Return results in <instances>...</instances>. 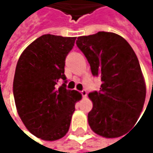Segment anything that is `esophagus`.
Returning <instances> with one entry per match:
<instances>
[{"mask_svg": "<svg viewBox=\"0 0 153 153\" xmlns=\"http://www.w3.org/2000/svg\"><path fill=\"white\" fill-rule=\"evenodd\" d=\"M81 93H82V98H86V97H87V91H86L85 90H82V91H81Z\"/></svg>", "mask_w": 153, "mask_h": 153, "instance_id": "obj_1", "label": "esophagus"}]
</instances>
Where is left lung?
<instances>
[{
    "mask_svg": "<svg viewBox=\"0 0 153 153\" xmlns=\"http://www.w3.org/2000/svg\"><path fill=\"white\" fill-rule=\"evenodd\" d=\"M102 83L89 93L93 103L88 113L91 129L105 138L124 135L137 123L143 111L146 85L136 54L128 42L113 32L99 31L76 41Z\"/></svg>",
    "mask_w": 153,
    "mask_h": 153,
    "instance_id": "1",
    "label": "left lung"
}]
</instances>
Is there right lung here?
<instances>
[{
    "label": "right lung",
    "instance_id": "right-lung-1",
    "mask_svg": "<svg viewBox=\"0 0 153 153\" xmlns=\"http://www.w3.org/2000/svg\"><path fill=\"white\" fill-rule=\"evenodd\" d=\"M76 37L44 34L32 42L17 62L13 96L18 114L28 131L44 140L68 132L75 104L82 94L66 89L65 58ZM62 79L65 83L59 87Z\"/></svg>",
    "mask_w": 153,
    "mask_h": 153
}]
</instances>
